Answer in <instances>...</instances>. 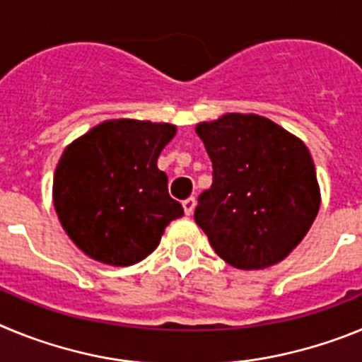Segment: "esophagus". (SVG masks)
<instances>
[{"instance_id":"1","label":"esophagus","mask_w":362,"mask_h":362,"mask_svg":"<svg viewBox=\"0 0 362 362\" xmlns=\"http://www.w3.org/2000/svg\"><path fill=\"white\" fill-rule=\"evenodd\" d=\"M183 209L187 216L194 214V209H196V197H188V199L183 201Z\"/></svg>"}]
</instances>
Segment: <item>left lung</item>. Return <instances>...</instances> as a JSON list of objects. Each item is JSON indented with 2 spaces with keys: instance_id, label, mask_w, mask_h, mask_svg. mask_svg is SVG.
I'll return each mask as SVG.
<instances>
[{
  "instance_id": "left-lung-1",
  "label": "left lung",
  "mask_w": 362,
  "mask_h": 362,
  "mask_svg": "<svg viewBox=\"0 0 362 362\" xmlns=\"http://www.w3.org/2000/svg\"><path fill=\"white\" fill-rule=\"evenodd\" d=\"M214 181L197 199V225L216 254L241 270L283 261L319 212L315 165L299 137L257 114H225L196 127Z\"/></svg>"
}]
</instances>
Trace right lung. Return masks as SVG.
Returning a JSON list of instances; mask_svg holds the SVG:
<instances>
[{
  "label": "right lung",
  "mask_w": 362,
  "mask_h": 362,
  "mask_svg": "<svg viewBox=\"0 0 362 362\" xmlns=\"http://www.w3.org/2000/svg\"><path fill=\"white\" fill-rule=\"evenodd\" d=\"M174 136L170 123L108 119L66 146L54 174V209L88 257L110 267L139 263L183 216L158 168Z\"/></svg>",
  "instance_id": "right-lung-1"
}]
</instances>
